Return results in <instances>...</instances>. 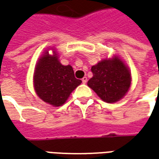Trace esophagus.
Instances as JSON below:
<instances>
[{"label": "esophagus", "instance_id": "1", "mask_svg": "<svg viewBox=\"0 0 159 159\" xmlns=\"http://www.w3.org/2000/svg\"><path fill=\"white\" fill-rule=\"evenodd\" d=\"M88 82V78L87 77H83L82 78V83L83 84H86Z\"/></svg>", "mask_w": 159, "mask_h": 159}]
</instances>
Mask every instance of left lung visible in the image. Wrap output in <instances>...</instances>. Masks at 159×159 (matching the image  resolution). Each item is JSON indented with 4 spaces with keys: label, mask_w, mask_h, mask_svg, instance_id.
<instances>
[{
    "label": "left lung",
    "mask_w": 159,
    "mask_h": 159,
    "mask_svg": "<svg viewBox=\"0 0 159 159\" xmlns=\"http://www.w3.org/2000/svg\"><path fill=\"white\" fill-rule=\"evenodd\" d=\"M93 77L88 86L102 101L111 103L122 99L131 85V73L128 67L117 56L103 59L92 66Z\"/></svg>",
    "instance_id": "left-lung-1"
}]
</instances>
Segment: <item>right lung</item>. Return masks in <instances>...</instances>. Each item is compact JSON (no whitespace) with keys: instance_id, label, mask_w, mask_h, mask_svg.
<instances>
[{"instance_id":"add662e5","label":"right lung","mask_w":159,"mask_h":159,"mask_svg":"<svg viewBox=\"0 0 159 159\" xmlns=\"http://www.w3.org/2000/svg\"><path fill=\"white\" fill-rule=\"evenodd\" d=\"M53 52L51 56L47 50L39 59L34 70V86L42 101L58 107L67 101L81 80L75 78L70 65H63L57 53Z\"/></svg>"}]
</instances>
